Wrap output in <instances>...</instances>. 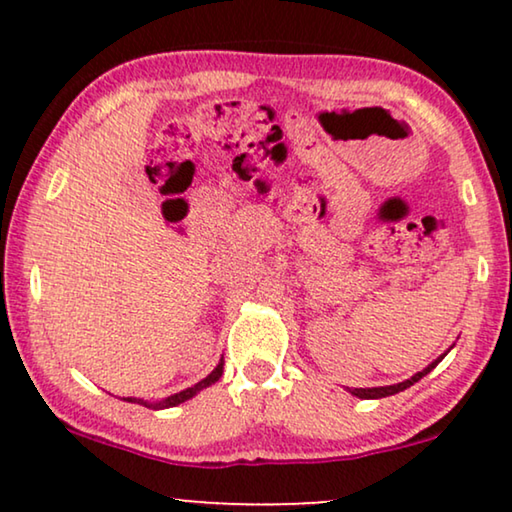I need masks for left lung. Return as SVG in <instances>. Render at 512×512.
<instances>
[{"instance_id":"8db88e82","label":"left lung","mask_w":512,"mask_h":512,"mask_svg":"<svg viewBox=\"0 0 512 512\" xmlns=\"http://www.w3.org/2000/svg\"><path fill=\"white\" fill-rule=\"evenodd\" d=\"M447 352H450V349H447ZM447 352H445V354H440L436 361H431L429 366H426L424 370H419V373L412 375L410 380H405V382H398V384H389V387H373V389H349V394H352V396H359V398H384V396H394V394H398V391H405V389H408V387H412V384L422 380L424 375H429L431 370L436 368L438 363L445 359Z\"/></svg>"}]
</instances>
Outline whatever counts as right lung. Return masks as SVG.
Returning a JSON list of instances; mask_svg holds the SVG:
<instances>
[{"mask_svg": "<svg viewBox=\"0 0 512 512\" xmlns=\"http://www.w3.org/2000/svg\"><path fill=\"white\" fill-rule=\"evenodd\" d=\"M223 375V361L219 363V366H216L212 373H209L205 380H200L198 384H193V387H188V389H184V391H179V394H174V396H167V398H163V401H158V403H149V401H142V398H123V401H128V403H139V405H144V408H151V410H163V408H174V405H179V403H184V401H188V398H193L195 394H198V391H202V389H207L209 384H214V382H219V377Z\"/></svg>", "mask_w": 512, "mask_h": 512, "instance_id": "obj_1", "label": "right lung"}]
</instances>
